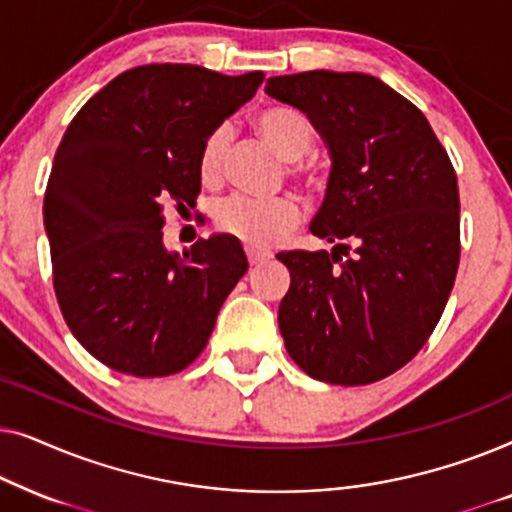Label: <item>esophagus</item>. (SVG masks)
<instances>
[{
	"mask_svg": "<svg viewBox=\"0 0 512 512\" xmlns=\"http://www.w3.org/2000/svg\"><path fill=\"white\" fill-rule=\"evenodd\" d=\"M247 258H249V265H263V263L270 261L272 254H270V251H265V249L247 247Z\"/></svg>",
	"mask_w": 512,
	"mask_h": 512,
	"instance_id": "34e87169",
	"label": "esophagus"
}]
</instances>
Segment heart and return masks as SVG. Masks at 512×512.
<instances>
[{"label": "heart", "instance_id": "obj_1", "mask_svg": "<svg viewBox=\"0 0 512 512\" xmlns=\"http://www.w3.org/2000/svg\"><path fill=\"white\" fill-rule=\"evenodd\" d=\"M254 125L268 139L272 149L291 163V174L307 188L324 186V172L310 163V156L317 142V130L305 111L291 104L263 109L256 114ZM233 142L230 125L221 123L207 132L202 139L198 167L205 181L221 177L226 156ZM300 221V207L293 198H251V195H228L214 207V223L221 233L233 235L249 247L263 249L282 240Z\"/></svg>", "mask_w": 512, "mask_h": 512}]
</instances>
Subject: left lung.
Returning <instances> with one entry per match:
<instances>
[{"mask_svg": "<svg viewBox=\"0 0 512 512\" xmlns=\"http://www.w3.org/2000/svg\"><path fill=\"white\" fill-rule=\"evenodd\" d=\"M265 93L310 116L333 167L312 235L282 251L286 352L307 375L359 387L403 368L431 338L459 268V186L426 116L359 72L272 76Z\"/></svg>", "mask_w": 512, "mask_h": 512, "instance_id": "obj_1", "label": "left lung"}]
</instances>
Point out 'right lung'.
<instances>
[{
	"label": "right lung",
	"instance_id": "add662e5",
	"mask_svg": "<svg viewBox=\"0 0 512 512\" xmlns=\"http://www.w3.org/2000/svg\"><path fill=\"white\" fill-rule=\"evenodd\" d=\"M261 83L263 72L132 67L69 123L44 195L53 289L69 331L104 366L165 377L205 349L247 256L230 235L170 254L163 212L195 205L202 139Z\"/></svg>",
	"mask_w": 512,
	"mask_h": 512
}]
</instances>
